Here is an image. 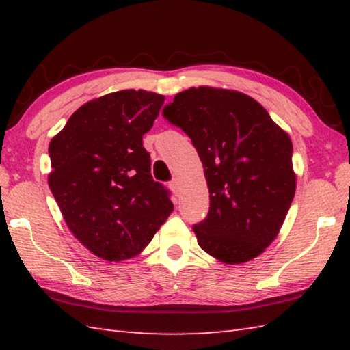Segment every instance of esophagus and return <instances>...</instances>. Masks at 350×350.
Instances as JSON below:
<instances>
[{
	"instance_id": "34e87169",
	"label": "esophagus",
	"mask_w": 350,
	"mask_h": 350,
	"mask_svg": "<svg viewBox=\"0 0 350 350\" xmlns=\"http://www.w3.org/2000/svg\"><path fill=\"white\" fill-rule=\"evenodd\" d=\"M170 189L177 196V194H179V180H177V179L171 180V182H170Z\"/></svg>"
}]
</instances>
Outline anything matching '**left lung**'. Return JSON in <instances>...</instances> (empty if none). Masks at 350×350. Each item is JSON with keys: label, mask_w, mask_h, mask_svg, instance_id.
I'll use <instances>...</instances> for the list:
<instances>
[{"label": "left lung", "mask_w": 350, "mask_h": 350, "mask_svg": "<svg viewBox=\"0 0 350 350\" xmlns=\"http://www.w3.org/2000/svg\"><path fill=\"white\" fill-rule=\"evenodd\" d=\"M163 116L199 154L210 211L198 244L224 264L259 256L280 233L296 189L292 140L247 94L199 86L176 94Z\"/></svg>", "instance_id": "8db88e82"}]
</instances>
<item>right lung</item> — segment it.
Here are the masks:
<instances>
[{
  "label": "right lung",
  "instance_id": "1",
  "mask_svg": "<svg viewBox=\"0 0 350 350\" xmlns=\"http://www.w3.org/2000/svg\"><path fill=\"white\" fill-rule=\"evenodd\" d=\"M163 102L144 90L106 94L80 106L49 144L47 183L64 222L105 260L137 256L173 211L142 142Z\"/></svg>",
  "mask_w": 350,
  "mask_h": 350
}]
</instances>
